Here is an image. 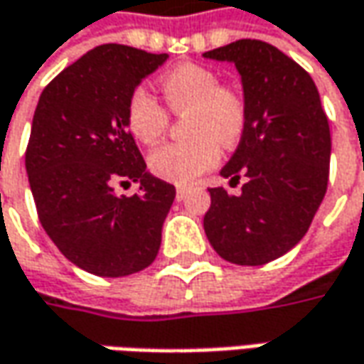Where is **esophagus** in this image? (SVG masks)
Masks as SVG:
<instances>
[{
    "label": "esophagus",
    "mask_w": 364,
    "mask_h": 364,
    "mask_svg": "<svg viewBox=\"0 0 364 364\" xmlns=\"http://www.w3.org/2000/svg\"><path fill=\"white\" fill-rule=\"evenodd\" d=\"M185 195H187V187H177V201H183L185 199Z\"/></svg>",
    "instance_id": "1"
}]
</instances>
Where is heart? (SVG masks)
Instances as JSON below:
<instances>
[{
    "instance_id": "1",
    "label": "heart",
    "mask_w": 364,
    "mask_h": 364,
    "mask_svg": "<svg viewBox=\"0 0 364 364\" xmlns=\"http://www.w3.org/2000/svg\"><path fill=\"white\" fill-rule=\"evenodd\" d=\"M159 88L173 114L187 112L183 129L189 139L157 146L149 155V171L163 181L187 185L218 165L220 144L232 149L242 141L250 119L247 98L237 86L221 84L215 70L191 62L167 70ZM167 108L144 88H134L124 108L132 136L155 143L169 127Z\"/></svg>"
}]
</instances>
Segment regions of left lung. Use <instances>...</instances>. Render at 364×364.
I'll return each mask as SVG.
<instances>
[{
  "label": "left lung",
  "mask_w": 364,
  "mask_h": 364,
  "mask_svg": "<svg viewBox=\"0 0 364 364\" xmlns=\"http://www.w3.org/2000/svg\"><path fill=\"white\" fill-rule=\"evenodd\" d=\"M230 60L242 74L247 129L221 169L242 193L209 187L207 240L223 259L262 266L304 235L328 187L331 127L306 70L276 46L237 40L203 54Z\"/></svg>",
  "instance_id": "1"
}]
</instances>
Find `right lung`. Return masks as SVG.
Listing matches in <instances>:
<instances>
[{
  "label": "right lung",
  "instance_id": "1",
  "mask_svg": "<svg viewBox=\"0 0 364 364\" xmlns=\"http://www.w3.org/2000/svg\"><path fill=\"white\" fill-rule=\"evenodd\" d=\"M167 58L96 46L46 86L33 112L26 171L38 218L58 250L95 276H129L157 257L175 187L146 173L124 108ZM131 181L139 191L117 196Z\"/></svg>",
  "mask_w": 364,
  "mask_h": 364
}]
</instances>
